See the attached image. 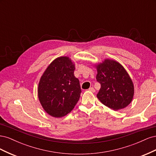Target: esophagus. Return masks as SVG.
I'll return each mask as SVG.
<instances>
[{
	"label": "esophagus",
	"instance_id": "esophagus-1",
	"mask_svg": "<svg viewBox=\"0 0 156 156\" xmlns=\"http://www.w3.org/2000/svg\"><path fill=\"white\" fill-rule=\"evenodd\" d=\"M88 90H89V91H90V92H96L95 89H94L93 87H90V88L88 89Z\"/></svg>",
	"mask_w": 156,
	"mask_h": 156
}]
</instances>
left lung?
I'll use <instances>...</instances> for the list:
<instances>
[{
  "label": "left lung",
  "mask_w": 156,
  "mask_h": 156,
  "mask_svg": "<svg viewBox=\"0 0 156 156\" xmlns=\"http://www.w3.org/2000/svg\"><path fill=\"white\" fill-rule=\"evenodd\" d=\"M93 66L97 69V81L101 84L98 100L114 111L129 105L134 96V84L123 66L109 58Z\"/></svg>",
  "instance_id": "1"
}]
</instances>
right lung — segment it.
Wrapping results in <instances>:
<instances>
[{
	"label": "right lung",
	"mask_w": 156,
	"mask_h": 156,
	"mask_svg": "<svg viewBox=\"0 0 156 156\" xmlns=\"http://www.w3.org/2000/svg\"><path fill=\"white\" fill-rule=\"evenodd\" d=\"M75 63L69 56L55 58L44 71L37 87V96L44 110L61 118L73 110L81 96L79 81L75 77Z\"/></svg>",
	"instance_id": "add662e5"
}]
</instances>
